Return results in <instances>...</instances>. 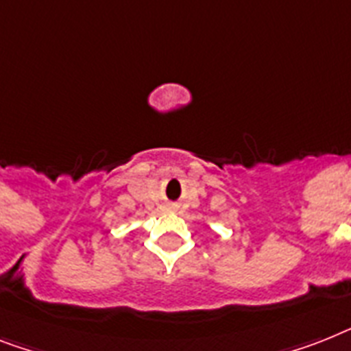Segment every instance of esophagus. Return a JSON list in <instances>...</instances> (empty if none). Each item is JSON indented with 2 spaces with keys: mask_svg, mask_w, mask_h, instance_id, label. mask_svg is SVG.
Wrapping results in <instances>:
<instances>
[{
  "mask_svg": "<svg viewBox=\"0 0 351 351\" xmlns=\"http://www.w3.org/2000/svg\"><path fill=\"white\" fill-rule=\"evenodd\" d=\"M170 210H176V206H170Z\"/></svg>",
  "mask_w": 351,
  "mask_h": 351,
  "instance_id": "1",
  "label": "esophagus"
}]
</instances>
